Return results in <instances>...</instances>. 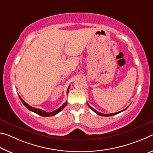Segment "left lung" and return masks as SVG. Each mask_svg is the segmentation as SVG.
I'll list each match as a JSON object with an SVG mask.
<instances>
[{
	"label": "left lung",
	"mask_w": 153,
	"mask_h": 153,
	"mask_svg": "<svg viewBox=\"0 0 153 153\" xmlns=\"http://www.w3.org/2000/svg\"><path fill=\"white\" fill-rule=\"evenodd\" d=\"M88 106H89V107L90 108H91V109L92 110V111H93L94 112H96V114H98V115H100V116H104V117H110V116H112V115L117 114H118V113H119V112H123V111H125V110H126V109L127 108H126V109H124V110H123V111H120V112H115V113H111V114H102V113H101V112H97V111H96V110H95V109H94V108H92L91 106H90L89 104H88Z\"/></svg>",
	"instance_id": "left-lung-1"
}]
</instances>
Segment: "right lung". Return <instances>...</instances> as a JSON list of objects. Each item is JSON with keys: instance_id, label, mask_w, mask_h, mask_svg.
Returning a JSON list of instances; mask_svg holds the SVG:
<instances>
[{"instance_id": "add662e5", "label": "right lung", "mask_w": 153, "mask_h": 153, "mask_svg": "<svg viewBox=\"0 0 153 153\" xmlns=\"http://www.w3.org/2000/svg\"><path fill=\"white\" fill-rule=\"evenodd\" d=\"M69 88H70V86L68 87V89H67V94H68ZM19 98H20V100H21V101H22V103L24 104V106H26L27 108L29 110V111H30L33 112H35V113H36V114H39V115H41V116H42V117H51V116H54V115H56V114L59 113L60 111H62V110L64 108V107L66 106V104H67V102H66V103H64L61 107L59 108H57V110H55L54 111L51 112H47L45 111H42V110H41V109L36 108H34V107L30 106V105L27 104L26 102H25L24 100L22 99V97H20V96H19Z\"/></svg>"}]
</instances>
